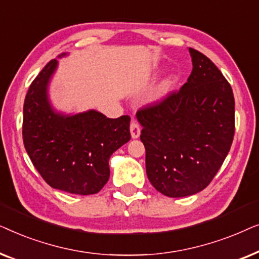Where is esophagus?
Listing matches in <instances>:
<instances>
[{"label":"esophagus","instance_id":"esophagus-1","mask_svg":"<svg viewBox=\"0 0 259 259\" xmlns=\"http://www.w3.org/2000/svg\"><path fill=\"white\" fill-rule=\"evenodd\" d=\"M130 132L133 139H137L140 136V127L136 121H132L130 125Z\"/></svg>","mask_w":259,"mask_h":259}]
</instances>
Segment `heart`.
Instances as JSON below:
<instances>
[{
	"label": "heart",
	"instance_id": "1",
	"mask_svg": "<svg viewBox=\"0 0 259 259\" xmlns=\"http://www.w3.org/2000/svg\"><path fill=\"white\" fill-rule=\"evenodd\" d=\"M175 77L173 76H168L166 77V79L162 81L160 86H159V90H158V95H160V97H162V95L167 94L169 91L172 90L173 84H175Z\"/></svg>",
	"mask_w": 259,
	"mask_h": 259
}]
</instances>
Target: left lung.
Wrapping results in <instances>:
<instances>
[{"label":"left lung","mask_w":259,"mask_h":259,"mask_svg":"<svg viewBox=\"0 0 259 259\" xmlns=\"http://www.w3.org/2000/svg\"><path fill=\"white\" fill-rule=\"evenodd\" d=\"M189 51L193 68L187 82L137 112L148 180L172 198L204 190L224 162L235 136L231 86L207 56Z\"/></svg>","instance_id":"1"}]
</instances>
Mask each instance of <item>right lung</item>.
I'll return each mask as SVG.
<instances>
[{
	"mask_svg": "<svg viewBox=\"0 0 259 259\" xmlns=\"http://www.w3.org/2000/svg\"><path fill=\"white\" fill-rule=\"evenodd\" d=\"M56 65L51 60L27 92L24 148L49 186L82 196L98 193L108 182L109 157L131 139V118L109 119L97 111L72 116L53 112L46 90Z\"/></svg>",
	"mask_w": 259,
	"mask_h": 259,
	"instance_id": "right-lung-1",
	"label": "right lung"
}]
</instances>
